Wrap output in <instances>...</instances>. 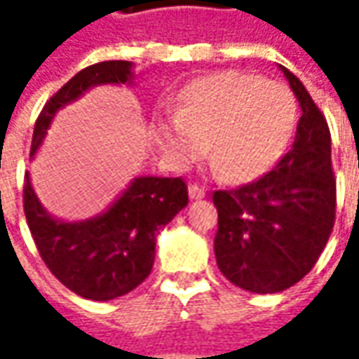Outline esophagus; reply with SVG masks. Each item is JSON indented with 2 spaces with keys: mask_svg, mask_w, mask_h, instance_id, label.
Returning a JSON list of instances; mask_svg holds the SVG:
<instances>
[{
  "mask_svg": "<svg viewBox=\"0 0 359 359\" xmlns=\"http://www.w3.org/2000/svg\"><path fill=\"white\" fill-rule=\"evenodd\" d=\"M189 198L191 200H201V198H205V189L198 184H191L189 186Z\"/></svg>",
  "mask_w": 359,
  "mask_h": 359,
  "instance_id": "esophagus-1",
  "label": "esophagus"
}]
</instances>
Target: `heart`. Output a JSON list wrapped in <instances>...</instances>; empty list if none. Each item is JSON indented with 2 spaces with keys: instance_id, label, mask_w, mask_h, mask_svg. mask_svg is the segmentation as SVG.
<instances>
[{
  "instance_id": "1",
  "label": "heart",
  "mask_w": 359,
  "mask_h": 359,
  "mask_svg": "<svg viewBox=\"0 0 359 359\" xmlns=\"http://www.w3.org/2000/svg\"><path fill=\"white\" fill-rule=\"evenodd\" d=\"M296 116V100L280 81L217 72L187 83L175 116L156 123V137L177 168L194 163L208 149L217 172L245 184L282 158Z\"/></svg>"
}]
</instances>
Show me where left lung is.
Returning <instances> with one entry per match:
<instances>
[{
	"label": "left lung",
	"instance_id": "left-lung-1",
	"mask_svg": "<svg viewBox=\"0 0 359 359\" xmlns=\"http://www.w3.org/2000/svg\"><path fill=\"white\" fill-rule=\"evenodd\" d=\"M280 69L302 107L292 149L252 184L214 191L217 268L254 294L283 292L310 273L336 222L327 121L304 83Z\"/></svg>",
	"mask_w": 359,
	"mask_h": 359
}]
</instances>
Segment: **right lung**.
Masks as SVG:
<instances>
[{
	"label": "right lung",
	"instance_id": "right-lung-1",
	"mask_svg": "<svg viewBox=\"0 0 359 359\" xmlns=\"http://www.w3.org/2000/svg\"><path fill=\"white\" fill-rule=\"evenodd\" d=\"M131 62H100L81 69L53 93L35 121L32 158L57 109L93 86L131 83ZM187 205L182 177H135L109 210L86 222H62L43 210L29 173L23 184V212L37 252L49 271L77 296L107 302L130 294L154 268L156 236Z\"/></svg>",
	"mask_w": 359,
	"mask_h": 359
}]
</instances>
